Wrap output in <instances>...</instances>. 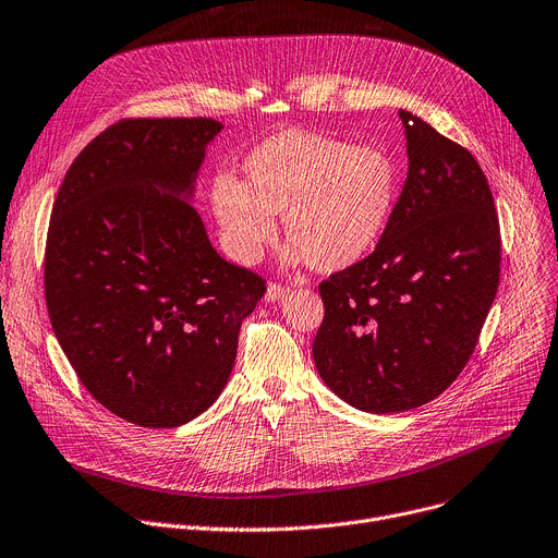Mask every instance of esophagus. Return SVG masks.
Here are the masks:
<instances>
[{"label":"esophagus","instance_id":"1","mask_svg":"<svg viewBox=\"0 0 558 558\" xmlns=\"http://www.w3.org/2000/svg\"><path fill=\"white\" fill-rule=\"evenodd\" d=\"M289 287H284V284H278V282H269V287H267V301H271V303H276V301H284L287 295H289Z\"/></svg>","mask_w":558,"mask_h":558}]
</instances>
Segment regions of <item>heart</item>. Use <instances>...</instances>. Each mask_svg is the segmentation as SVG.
I'll use <instances>...</instances> for the list:
<instances>
[{
	"label": "heart",
	"mask_w": 558,
	"mask_h": 558,
	"mask_svg": "<svg viewBox=\"0 0 558 558\" xmlns=\"http://www.w3.org/2000/svg\"><path fill=\"white\" fill-rule=\"evenodd\" d=\"M244 183L219 174L210 202L221 240L240 265H255L274 244L282 215L289 263L343 271L375 251L397 204L399 177L375 145L284 130L242 163Z\"/></svg>",
	"instance_id": "1"
}]
</instances>
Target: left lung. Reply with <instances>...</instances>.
<instances>
[{
	"instance_id": "obj_1",
	"label": "left lung",
	"mask_w": 558,
	"mask_h": 558,
	"mask_svg": "<svg viewBox=\"0 0 558 558\" xmlns=\"http://www.w3.org/2000/svg\"><path fill=\"white\" fill-rule=\"evenodd\" d=\"M408 177L361 263L318 291L320 379L365 413H401L447 390L471 359L500 280V225L466 147L399 109Z\"/></svg>"
}]
</instances>
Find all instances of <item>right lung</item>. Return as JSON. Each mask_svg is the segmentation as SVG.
Returning <instances> with one entry per match:
<instances>
[{"instance_id":"add662e5","label":"right lung","mask_w":558,"mask_h":558,"mask_svg":"<svg viewBox=\"0 0 558 558\" xmlns=\"http://www.w3.org/2000/svg\"><path fill=\"white\" fill-rule=\"evenodd\" d=\"M213 119H125L58 191L45 251L56 339L109 413L174 428L225 390L267 287L221 257L191 206Z\"/></svg>"}]
</instances>
